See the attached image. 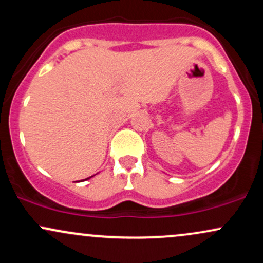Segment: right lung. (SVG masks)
I'll list each match as a JSON object with an SVG mask.
<instances>
[{
    "label": "right lung",
    "mask_w": 263,
    "mask_h": 263,
    "mask_svg": "<svg viewBox=\"0 0 263 263\" xmlns=\"http://www.w3.org/2000/svg\"><path fill=\"white\" fill-rule=\"evenodd\" d=\"M90 178H91V177H90ZM86 179H89V178H86Z\"/></svg>",
    "instance_id": "add662e5"
}]
</instances>
